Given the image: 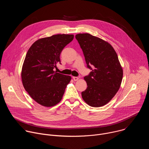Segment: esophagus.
<instances>
[{
    "mask_svg": "<svg viewBox=\"0 0 149 149\" xmlns=\"http://www.w3.org/2000/svg\"><path fill=\"white\" fill-rule=\"evenodd\" d=\"M72 78H73V79H74L75 81H78V80L79 79V77H72Z\"/></svg>",
    "mask_w": 149,
    "mask_h": 149,
    "instance_id": "esophagus-1",
    "label": "esophagus"
}]
</instances>
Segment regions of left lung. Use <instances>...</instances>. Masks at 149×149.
Wrapping results in <instances>:
<instances>
[{
	"label": "left lung",
	"mask_w": 149,
	"mask_h": 149,
	"mask_svg": "<svg viewBox=\"0 0 149 149\" xmlns=\"http://www.w3.org/2000/svg\"><path fill=\"white\" fill-rule=\"evenodd\" d=\"M75 38L87 68L92 70L84 77L87 88L81 93L82 97L91 107H101L114 97L120 87L123 72L118 56L110 44L99 38L79 33Z\"/></svg>",
	"instance_id": "1"
}]
</instances>
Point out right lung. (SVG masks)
<instances>
[{
	"instance_id": "1",
	"label": "right lung",
	"mask_w": 149,
	"mask_h": 149,
	"mask_svg": "<svg viewBox=\"0 0 149 149\" xmlns=\"http://www.w3.org/2000/svg\"><path fill=\"white\" fill-rule=\"evenodd\" d=\"M73 35L58 34L38 39L29 49L22 69V84L38 104L52 107L61 100L71 77L54 71L60 54L73 40Z\"/></svg>"
}]
</instances>
